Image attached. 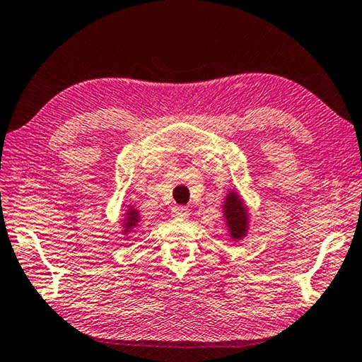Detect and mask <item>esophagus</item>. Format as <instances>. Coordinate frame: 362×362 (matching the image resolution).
<instances>
[{"label": "esophagus", "mask_w": 362, "mask_h": 362, "mask_svg": "<svg viewBox=\"0 0 362 362\" xmlns=\"http://www.w3.org/2000/svg\"><path fill=\"white\" fill-rule=\"evenodd\" d=\"M189 214H191V211H189L187 206H173V208H171V216L176 218V219H186V218H189Z\"/></svg>", "instance_id": "34e87169"}]
</instances>
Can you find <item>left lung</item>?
<instances>
[{
  "label": "left lung",
  "mask_w": 362,
  "mask_h": 362,
  "mask_svg": "<svg viewBox=\"0 0 362 362\" xmlns=\"http://www.w3.org/2000/svg\"><path fill=\"white\" fill-rule=\"evenodd\" d=\"M224 219L227 230H229V237L233 242L245 238L248 235L250 230V213L248 206L245 205V202L237 191H232L226 195L224 206H223Z\"/></svg>",
  "instance_id": "obj_1"
}]
</instances>
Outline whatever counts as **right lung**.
<instances>
[{"mask_svg":"<svg viewBox=\"0 0 362 362\" xmlns=\"http://www.w3.org/2000/svg\"><path fill=\"white\" fill-rule=\"evenodd\" d=\"M139 223V213L135 208V205H129V210L125 213V218L122 221V233L124 235H129V233L135 229ZM129 238V237H127Z\"/></svg>","mask_w":362,"mask_h":362,"instance_id":"1","label":"right lung"}]
</instances>
